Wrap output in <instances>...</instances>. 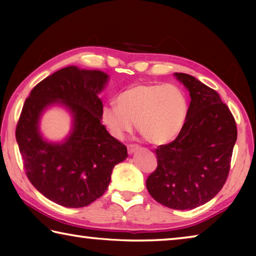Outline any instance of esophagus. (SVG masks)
<instances>
[{"mask_svg":"<svg viewBox=\"0 0 256 256\" xmlns=\"http://www.w3.org/2000/svg\"><path fill=\"white\" fill-rule=\"evenodd\" d=\"M138 149V146H136V144H128V151L130 154L136 152Z\"/></svg>","mask_w":256,"mask_h":256,"instance_id":"1","label":"esophagus"}]
</instances>
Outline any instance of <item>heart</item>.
Returning a JSON list of instances; mask_svg holds the SVG:
<instances>
[{
	"instance_id": "obj_1",
	"label": "heart",
	"mask_w": 256,
	"mask_h": 256,
	"mask_svg": "<svg viewBox=\"0 0 256 256\" xmlns=\"http://www.w3.org/2000/svg\"><path fill=\"white\" fill-rule=\"evenodd\" d=\"M118 104L102 108V122L115 138H123L133 130L152 144H168L177 138L188 116V104L177 86L138 84L120 92Z\"/></svg>"
}]
</instances>
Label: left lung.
Instances as JSON below:
<instances>
[{"label": "left lung", "mask_w": 256, "mask_h": 256, "mask_svg": "<svg viewBox=\"0 0 256 256\" xmlns=\"http://www.w3.org/2000/svg\"><path fill=\"white\" fill-rule=\"evenodd\" d=\"M190 102L174 141L156 149L158 166L146 182L150 196L175 210H190L214 198L228 177L237 128L218 92L186 73H174Z\"/></svg>", "instance_id": "obj_1"}]
</instances>
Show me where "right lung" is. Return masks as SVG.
<instances>
[{
	"label": "right lung",
	"mask_w": 256,
	"mask_h": 256,
	"mask_svg": "<svg viewBox=\"0 0 256 256\" xmlns=\"http://www.w3.org/2000/svg\"><path fill=\"white\" fill-rule=\"evenodd\" d=\"M110 76L99 70L71 66L45 78L26 99L16 130L26 174L48 200L66 208H82L106 192L115 164L128 158V149L100 123L98 97ZM60 104L72 116L70 134L50 142L39 130L41 115Z\"/></svg>",
	"instance_id": "right-lung-1"
}]
</instances>
